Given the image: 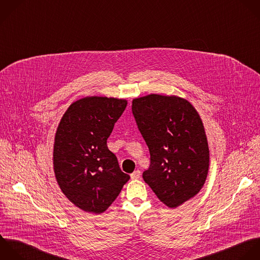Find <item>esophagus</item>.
Returning <instances> with one entry per match:
<instances>
[{
    "instance_id": "obj_1",
    "label": "esophagus",
    "mask_w": 260,
    "mask_h": 260,
    "mask_svg": "<svg viewBox=\"0 0 260 260\" xmlns=\"http://www.w3.org/2000/svg\"><path fill=\"white\" fill-rule=\"evenodd\" d=\"M141 176V172L139 170H136L134 173L131 174V178L132 179H139Z\"/></svg>"
}]
</instances>
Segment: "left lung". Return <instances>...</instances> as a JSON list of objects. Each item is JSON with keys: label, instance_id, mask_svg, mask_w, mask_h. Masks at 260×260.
Here are the masks:
<instances>
[{"label": "left lung", "instance_id": "1", "mask_svg": "<svg viewBox=\"0 0 260 260\" xmlns=\"http://www.w3.org/2000/svg\"><path fill=\"white\" fill-rule=\"evenodd\" d=\"M132 110L151 155L143 178L163 204L175 209L200 192L209 173L203 120L188 100L175 95L135 98Z\"/></svg>", "mask_w": 260, "mask_h": 260}]
</instances>
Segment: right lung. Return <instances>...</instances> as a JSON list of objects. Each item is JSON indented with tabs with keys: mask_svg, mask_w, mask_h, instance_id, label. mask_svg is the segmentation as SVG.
I'll return each instance as SVG.
<instances>
[{
	"mask_svg": "<svg viewBox=\"0 0 260 260\" xmlns=\"http://www.w3.org/2000/svg\"><path fill=\"white\" fill-rule=\"evenodd\" d=\"M126 105L125 99L84 97L69 106L57 125L54 176L66 198L86 213L105 212L129 179L107 147Z\"/></svg>",
	"mask_w": 260,
	"mask_h": 260,
	"instance_id": "add662e5",
	"label": "right lung"
}]
</instances>
